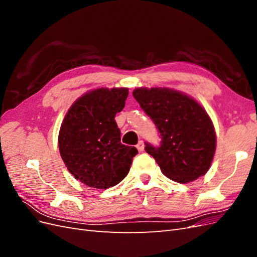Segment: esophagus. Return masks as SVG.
<instances>
[{
	"label": "esophagus",
	"instance_id": "1",
	"mask_svg": "<svg viewBox=\"0 0 257 257\" xmlns=\"http://www.w3.org/2000/svg\"><path fill=\"white\" fill-rule=\"evenodd\" d=\"M136 148H137V149H138L139 151H143V150L145 149V144H144V142H143V141L138 142V144L136 145Z\"/></svg>",
	"mask_w": 257,
	"mask_h": 257
}]
</instances>
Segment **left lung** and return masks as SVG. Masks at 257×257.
<instances>
[{
    "label": "left lung",
    "mask_w": 257,
    "mask_h": 257,
    "mask_svg": "<svg viewBox=\"0 0 257 257\" xmlns=\"http://www.w3.org/2000/svg\"><path fill=\"white\" fill-rule=\"evenodd\" d=\"M133 96L161 134L160 147L146 144L145 149L162 173L179 183L206 175L215 153L216 135L205 108L169 88H137Z\"/></svg>",
    "instance_id": "left-lung-1"
}]
</instances>
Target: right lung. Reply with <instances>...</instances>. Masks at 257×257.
<instances>
[{
	"mask_svg": "<svg viewBox=\"0 0 257 257\" xmlns=\"http://www.w3.org/2000/svg\"><path fill=\"white\" fill-rule=\"evenodd\" d=\"M128 95L127 88H98L77 98L59 132V150L68 172L90 188L108 189L130 172L135 147L121 144L114 116Z\"/></svg>",
	"mask_w": 257,
	"mask_h": 257,
	"instance_id": "1",
	"label": "right lung"
}]
</instances>
